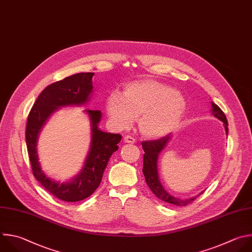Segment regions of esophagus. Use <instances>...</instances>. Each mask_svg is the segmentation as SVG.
I'll return each instance as SVG.
<instances>
[{
	"mask_svg": "<svg viewBox=\"0 0 252 252\" xmlns=\"http://www.w3.org/2000/svg\"><path fill=\"white\" fill-rule=\"evenodd\" d=\"M124 142H125V143H128V144H134L136 141H135V139H134L132 136L127 135V136L124 137Z\"/></svg>",
	"mask_w": 252,
	"mask_h": 252,
	"instance_id": "1",
	"label": "esophagus"
}]
</instances>
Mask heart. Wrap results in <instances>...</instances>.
<instances>
[{
    "label": "heart",
    "instance_id": "obj_1",
    "mask_svg": "<svg viewBox=\"0 0 252 252\" xmlns=\"http://www.w3.org/2000/svg\"><path fill=\"white\" fill-rule=\"evenodd\" d=\"M187 110L184 95L153 79L127 83L122 93L114 90L106 98V113L117 129L129 128L138 118L140 133L161 138L178 128Z\"/></svg>",
    "mask_w": 252,
    "mask_h": 252
}]
</instances>
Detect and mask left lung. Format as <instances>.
<instances>
[{
    "instance_id": "left-lung-1",
    "label": "left lung",
    "mask_w": 252,
    "mask_h": 252,
    "mask_svg": "<svg viewBox=\"0 0 252 252\" xmlns=\"http://www.w3.org/2000/svg\"><path fill=\"white\" fill-rule=\"evenodd\" d=\"M212 111H213V114L215 117H217L221 122H223L225 132L227 135L228 123H227V119H226L224 113L214 102H212ZM170 139H171V136L167 135L159 140H153V141L151 140V141L142 142V147H143V150L145 152L144 157H143V174L145 176V180H146L148 187L157 197H159L160 199L164 200V202H166L168 204L179 206V207H185V206H188L189 204L192 203L199 194L196 196L190 197V198L176 197V196L170 194L164 189V187L162 186V184L160 182L159 175H158V168H157L158 167V165H157L158 158H159L160 153L166 147V145L168 144Z\"/></svg>"
}]
</instances>
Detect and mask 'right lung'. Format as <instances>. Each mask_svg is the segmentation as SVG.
Segmentation results:
<instances>
[{"label":"right lung","instance_id":"1","mask_svg":"<svg viewBox=\"0 0 252 252\" xmlns=\"http://www.w3.org/2000/svg\"><path fill=\"white\" fill-rule=\"evenodd\" d=\"M93 75V72L76 73L46 86L38 95L28 116L26 142L32 174L47 191L64 202H79L95 191L122 138L120 134L103 132L98 128L101 111L85 109L84 112L90 119L91 143L81 172L71 181L60 183L48 178L40 168L36 143L42 126L60 107L80 106L89 101Z\"/></svg>","mask_w":252,"mask_h":252}]
</instances>
